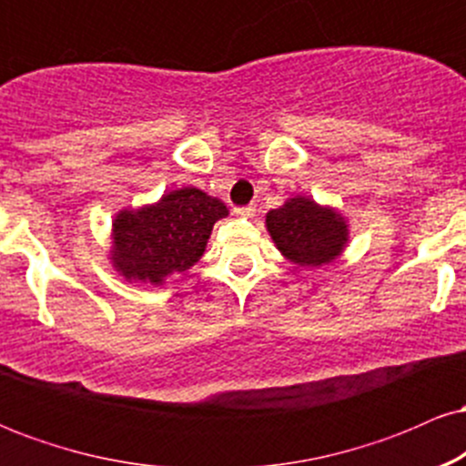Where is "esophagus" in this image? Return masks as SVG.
<instances>
[{
    "instance_id": "obj_1",
    "label": "esophagus",
    "mask_w": 466,
    "mask_h": 466,
    "mask_svg": "<svg viewBox=\"0 0 466 466\" xmlns=\"http://www.w3.org/2000/svg\"><path fill=\"white\" fill-rule=\"evenodd\" d=\"M234 215L237 217H243V218H249L256 215V208L254 206H243V208H234Z\"/></svg>"
}]
</instances>
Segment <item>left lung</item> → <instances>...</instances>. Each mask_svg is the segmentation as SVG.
Returning <instances> with one entry per match:
<instances>
[{
  "label": "left lung",
  "mask_w": 466,
  "mask_h": 466,
  "mask_svg": "<svg viewBox=\"0 0 466 466\" xmlns=\"http://www.w3.org/2000/svg\"><path fill=\"white\" fill-rule=\"evenodd\" d=\"M267 232L289 263L322 267L333 263L349 245V221L335 208L296 195L267 212Z\"/></svg>",
  "instance_id": "8db88e82"
}]
</instances>
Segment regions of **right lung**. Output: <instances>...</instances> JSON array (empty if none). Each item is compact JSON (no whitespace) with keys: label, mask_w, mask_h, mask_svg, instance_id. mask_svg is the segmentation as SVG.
I'll use <instances>...</instances> for the list:
<instances>
[{"label":"right lung","mask_w":466,"mask_h":466,"mask_svg":"<svg viewBox=\"0 0 466 466\" xmlns=\"http://www.w3.org/2000/svg\"><path fill=\"white\" fill-rule=\"evenodd\" d=\"M228 206L195 186L170 190L142 208H125L111 223L109 260L127 282L164 285L199 263Z\"/></svg>","instance_id":"obj_1"}]
</instances>
